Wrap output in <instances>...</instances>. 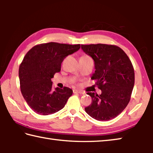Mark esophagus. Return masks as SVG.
I'll use <instances>...</instances> for the list:
<instances>
[{
	"instance_id": "obj_1",
	"label": "esophagus",
	"mask_w": 153,
	"mask_h": 153,
	"mask_svg": "<svg viewBox=\"0 0 153 153\" xmlns=\"http://www.w3.org/2000/svg\"><path fill=\"white\" fill-rule=\"evenodd\" d=\"M74 94H84V92L82 91V90H74Z\"/></svg>"
}]
</instances>
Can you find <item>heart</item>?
Here are the masks:
<instances>
[{
    "label": "heart",
    "mask_w": 153,
    "mask_h": 153,
    "mask_svg": "<svg viewBox=\"0 0 153 153\" xmlns=\"http://www.w3.org/2000/svg\"><path fill=\"white\" fill-rule=\"evenodd\" d=\"M84 56H86V55H84Z\"/></svg>",
    "instance_id": "obj_1"
}]
</instances>
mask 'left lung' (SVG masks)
I'll return each instance as SVG.
<instances>
[{
  "label": "left lung",
  "instance_id": "1",
  "mask_svg": "<svg viewBox=\"0 0 153 153\" xmlns=\"http://www.w3.org/2000/svg\"><path fill=\"white\" fill-rule=\"evenodd\" d=\"M85 53L94 61L91 77L101 94L88 92L92 102L86 112L98 121H108L120 114L130 100L135 76L132 63L122 49L115 45H82Z\"/></svg>",
  "mask_w": 153,
  "mask_h": 153
}]
</instances>
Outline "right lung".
Wrapping results in <instances>:
<instances>
[{"instance_id":"add662e5","label":"right lung","mask_w":153,"mask_h":153,"mask_svg":"<svg viewBox=\"0 0 153 153\" xmlns=\"http://www.w3.org/2000/svg\"><path fill=\"white\" fill-rule=\"evenodd\" d=\"M80 48V45L48 42L36 45L19 65L22 94L30 107L39 115H48L63 108L73 90L67 87L53 89L51 79L61 71L64 59Z\"/></svg>"}]
</instances>
